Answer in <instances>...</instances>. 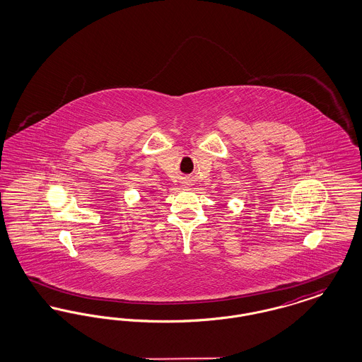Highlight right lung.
I'll use <instances>...</instances> for the list:
<instances>
[{
  "mask_svg": "<svg viewBox=\"0 0 362 362\" xmlns=\"http://www.w3.org/2000/svg\"><path fill=\"white\" fill-rule=\"evenodd\" d=\"M151 194H153V192H152V191H151Z\"/></svg>",
  "mask_w": 362,
  "mask_h": 362,
  "instance_id": "obj_1",
  "label": "right lung"
}]
</instances>
